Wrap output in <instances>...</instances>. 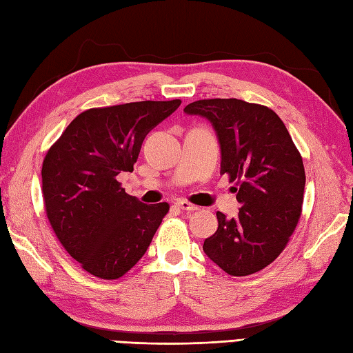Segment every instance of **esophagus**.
Masks as SVG:
<instances>
[{"label": "esophagus", "mask_w": 353, "mask_h": 353, "mask_svg": "<svg viewBox=\"0 0 353 353\" xmlns=\"http://www.w3.org/2000/svg\"><path fill=\"white\" fill-rule=\"evenodd\" d=\"M176 205L182 209V211H190V212H194V211H197L199 209V206H196V205H192V203H190V201H186V200H177L176 201Z\"/></svg>", "instance_id": "obj_1"}]
</instances>
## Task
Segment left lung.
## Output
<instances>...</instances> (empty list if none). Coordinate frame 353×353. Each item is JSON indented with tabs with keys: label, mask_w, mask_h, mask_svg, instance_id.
I'll return each mask as SVG.
<instances>
[{
	"label": "left lung",
	"mask_w": 353,
	"mask_h": 353,
	"mask_svg": "<svg viewBox=\"0 0 353 353\" xmlns=\"http://www.w3.org/2000/svg\"><path fill=\"white\" fill-rule=\"evenodd\" d=\"M185 114L211 121L221 148V174L241 203L236 219L216 212L205 239L208 258L230 276L265 268L287 247L302 214L305 168L287 127L272 109L236 99L190 103Z\"/></svg>",
	"instance_id": "8db88e82"
}]
</instances>
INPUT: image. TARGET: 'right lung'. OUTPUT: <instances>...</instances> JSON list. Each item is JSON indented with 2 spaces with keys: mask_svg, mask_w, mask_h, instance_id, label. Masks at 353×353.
<instances>
[{
  "mask_svg": "<svg viewBox=\"0 0 353 353\" xmlns=\"http://www.w3.org/2000/svg\"><path fill=\"white\" fill-rule=\"evenodd\" d=\"M181 100L137 101L81 112L42 163L45 212L59 241L81 268L118 279L144 256L167 215V201L144 205L117 176L133 171L147 133Z\"/></svg>",
  "mask_w": 353,
  "mask_h": 353,
  "instance_id": "obj_1",
  "label": "right lung"
}]
</instances>
